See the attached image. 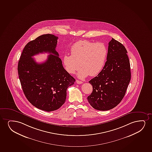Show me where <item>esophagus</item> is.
<instances>
[{
	"instance_id": "obj_1",
	"label": "esophagus",
	"mask_w": 152,
	"mask_h": 152,
	"mask_svg": "<svg viewBox=\"0 0 152 152\" xmlns=\"http://www.w3.org/2000/svg\"><path fill=\"white\" fill-rule=\"evenodd\" d=\"M76 83H77V84H82L83 82H82L81 81H80V80H76Z\"/></svg>"
}]
</instances>
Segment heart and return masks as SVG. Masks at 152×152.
Segmentation results:
<instances>
[{
  "mask_svg": "<svg viewBox=\"0 0 152 152\" xmlns=\"http://www.w3.org/2000/svg\"><path fill=\"white\" fill-rule=\"evenodd\" d=\"M71 55H65L63 62L66 71L73 74L79 69V78L83 79L89 75L95 76L104 66L108 50L102 42L95 43L88 40H79L71 46Z\"/></svg>",
  "mask_w": 152,
  "mask_h": 152,
  "instance_id": "b5f03b06",
  "label": "heart"
}]
</instances>
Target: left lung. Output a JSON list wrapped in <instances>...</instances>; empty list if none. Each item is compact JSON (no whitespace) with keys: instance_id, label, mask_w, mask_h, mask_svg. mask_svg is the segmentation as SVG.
Listing matches in <instances>:
<instances>
[{"instance_id":"left-lung-1","label":"left lung","mask_w":152,"mask_h":152,"mask_svg":"<svg viewBox=\"0 0 152 152\" xmlns=\"http://www.w3.org/2000/svg\"><path fill=\"white\" fill-rule=\"evenodd\" d=\"M108 44L103 69L89 81L93 91L87 99L91 106L98 110H109L120 103L131 78L130 62L125 48L113 38Z\"/></svg>"}]
</instances>
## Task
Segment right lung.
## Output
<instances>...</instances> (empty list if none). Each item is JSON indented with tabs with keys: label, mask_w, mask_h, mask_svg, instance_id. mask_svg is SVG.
Instances as JSON below:
<instances>
[{
	"label": "right lung",
	"mask_w": 152,
	"mask_h": 152,
	"mask_svg": "<svg viewBox=\"0 0 152 152\" xmlns=\"http://www.w3.org/2000/svg\"><path fill=\"white\" fill-rule=\"evenodd\" d=\"M57 37L45 34L25 46L18 63V73L22 89L30 103L36 108L50 112L65 103L66 90L75 79L63 67L56 50ZM50 55L43 63L31 57L39 53Z\"/></svg>",
	"instance_id": "obj_1"
}]
</instances>
